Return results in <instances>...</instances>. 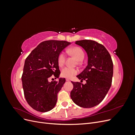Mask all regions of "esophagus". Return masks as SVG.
I'll list each match as a JSON object with an SVG mask.
<instances>
[{
  "label": "esophagus",
  "instance_id": "1",
  "mask_svg": "<svg viewBox=\"0 0 135 135\" xmlns=\"http://www.w3.org/2000/svg\"><path fill=\"white\" fill-rule=\"evenodd\" d=\"M66 81H70V79H66Z\"/></svg>",
  "mask_w": 135,
  "mask_h": 135
}]
</instances>
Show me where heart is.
<instances>
[{
    "label": "heart",
    "instance_id": "heart-1",
    "mask_svg": "<svg viewBox=\"0 0 135 135\" xmlns=\"http://www.w3.org/2000/svg\"><path fill=\"white\" fill-rule=\"evenodd\" d=\"M70 54L74 56L78 61H81L84 58V52L80 47H74L71 48L68 50ZM66 60V56L64 52H61L58 57V64L59 66H61L64 64ZM78 73V70L75 68L70 67H65L61 71V75L67 78H71Z\"/></svg>",
    "mask_w": 135,
    "mask_h": 135
}]
</instances>
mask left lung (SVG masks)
<instances>
[{"label": "left lung", "instance_id": "1", "mask_svg": "<svg viewBox=\"0 0 135 135\" xmlns=\"http://www.w3.org/2000/svg\"><path fill=\"white\" fill-rule=\"evenodd\" d=\"M75 44L82 47L88 55V65L76 76L86 83L73 82L70 97L80 107L91 108L104 100L111 87L113 74V63L105 47L92 40H81Z\"/></svg>", "mask_w": 135, "mask_h": 135}]
</instances>
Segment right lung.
Wrapping results in <instances>:
<instances>
[{
    "mask_svg": "<svg viewBox=\"0 0 135 135\" xmlns=\"http://www.w3.org/2000/svg\"><path fill=\"white\" fill-rule=\"evenodd\" d=\"M70 44L63 40H46L40 43L25 60L21 77L24 96L28 104L40 112L55 107L57 94L65 83V78L49 82L52 75L59 77L58 57Z\"/></svg>",
    "mask_w": 135,
    "mask_h": 135,
    "instance_id": "obj_1",
    "label": "right lung"
}]
</instances>
